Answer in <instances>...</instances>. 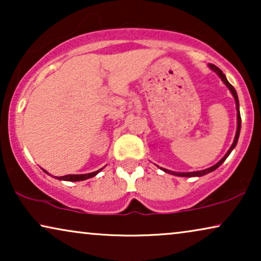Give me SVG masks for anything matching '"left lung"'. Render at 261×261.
<instances>
[{"instance_id":"left-lung-1","label":"left lung","mask_w":261,"mask_h":261,"mask_svg":"<svg viewBox=\"0 0 261 261\" xmlns=\"http://www.w3.org/2000/svg\"><path fill=\"white\" fill-rule=\"evenodd\" d=\"M209 66H210V69L214 70L217 74H219V76L221 77V80H222L223 83L227 85L228 89H229L230 92H231V94H233L234 98H235V105H237V110H238V128H237V134H235L234 142H233V145L230 146V148L228 149V152L226 153V155H224L223 158L221 159L219 163L215 164V165L212 166V167H209V169H205V170H203V171H196V172H181V173H177V172H171V171H169V170H166V169H162V167H160V169H162L163 171H165V172H167V173L174 174V176H180V177H201V176H204V174H206V173L212 172V171L216 170L217 167H219V166L221 165V164H222V163L224 162V160L227 159V156L230 154V152L233 151L234 147H235V146H237V144H238V139H239V135H240V129H241V116H240V109H239V99H238V94H237V91H235V89H234L233 85H231V84L229 83V82L227 81V78H226V76H224V73L222 72V71H221V70L219 69V67H217L216 65H214V64H209Z\"/></svg>"}]
</instances>
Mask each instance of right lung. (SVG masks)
Segmentation results:
<instances>
[{
    "label": "right lung",
    "instance_id": "1",
    "mask_svg": "<svg viewBox=\"0 0 261 261\" xmlns=\"http://www.w3.org/2000/svg\"><path fill=\"white\" fill-rule=\"evenodd\" d=\"M102 170V169H101ZM95 171V172L91 173H87V174H67V176H63V177H58V179H63V180H69V181H78V180H84L88 179V178H91L97 174L99 171ZM46 172V171H45Z\"/></svg>",
    "mask_w": 261,
    "mask_h": 261
}]
</instances>
